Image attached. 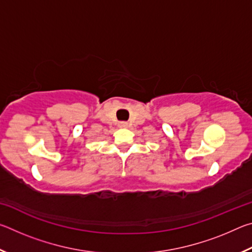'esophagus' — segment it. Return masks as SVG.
Returning a JSON list of instances; mask_svg holds the SVG:
<instances>
[{
	"label": "esophagus",
	"mask_w": 252,
	"mask_h": 252,
	"mask_svg": "<svg viewBox=\"0 0 252 252\" xmlns=\"http://www.w3.org/2000/svg\"><path fill=\"white\" fill-rule=\"evenodd\" d=\"M119 126H120L121 127H125V126H126V122H121Z\"/></svg>",
	"instance_id": "obj_1"
}]
</instances>
